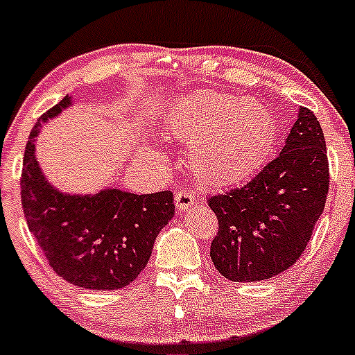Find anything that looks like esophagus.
I'll return each mask as SVG.
<instances>
[{"label": "esophagus", "mask_w": 355, "mask_h": 355, "mask_svg": "<svg viewBox=\"0 0 355 355\" xmlns=\"http://www.w3.org/2000/svg\"><path fill=\"white\" fill-rule=\"evenodd\" d=\"M174 201L179 211H186V209H191L193 205H196V196L189 191H179L174 196Z\"/></svg>", "instance_id": "obj_1"}]
</instances>
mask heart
I'll list each match as a JSON object with an SVG mask.
<instances>
[{"label":"heart","mask_w":355,"mask_h":355,"mask_svg":"<svg viewBox=\"0 0 355 355\" xmlns=\"http://www.w3.org/2000/svg\"><path fill=\"white\" fill-rule=\"evenodd\" d=\"M162 128L173 139L189 142L193 169L215 184H235L257 173L276 137L268 106L218 91L179 98Z\"/></svg>","instance_id":"obj_1"}]
</instances>
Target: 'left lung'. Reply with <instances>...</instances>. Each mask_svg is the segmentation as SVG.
I'll list each match as a JSON object with an SVG mask.
<instances>
[{"label":"left lung","mask_w":355,"mask_h":355,"mask_svg":"<svg viewBox=\"0 0 355 355\" xmlns=\"http://www.w3.org/2000/svg\"><path fill=\"white\" fill-rule=\"evenodd\" d=\"M329 193L325 137L308 108L284 139L279 155L252 181L208 198L218 218L209 255L234 283H254L291 268L313 234Z\"/></svg>","instance_id":"1"}]
</instances>
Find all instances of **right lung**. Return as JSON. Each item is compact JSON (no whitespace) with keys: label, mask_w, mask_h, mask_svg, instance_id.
<instances>
[{"label":"right lung","mask_w":355,"mask_h":355,"mask_svg":"<svg viewBox=\"0 0 355 355\" xmlns=\"http://www.w3.org/2000/svg\"><path fill=\"white\" fill-rule=\"evenodd\" d=\"M69 106L72 98H62L30 133L20 181L26 223L51 268L67 283L93 291L125 288L146 268L155 237L174 216L173 193L105 188L74 194L51 184L37 161L35 142L42 123Z\"/></svg>","instance_id":"add662e5"}]
</instances>
